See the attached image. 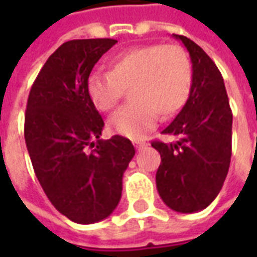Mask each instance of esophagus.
Returning a JSON list of instances; mask_svg holds the SVG:
<instances>
[{"label": "esophagus", "mask_w": 257, "mask_h": 257, "mask_svg": "<svg viewBox=\"0 0 257 257\" xmlns=\"http://www.w3.org/2000/svg\"><path fill=\"white\" fill-rule=\"evenodd\" d=\"M134 145L138 150H140V149H145L147 143H146L145 140H134Z\"/></svg>", "instance_id": "1"}]
</instances>
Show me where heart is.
<instances>
[{"label":"heart","mask_w":257,"mask_h":257,"mask_svg":"<svg viewBox=\"0 0 257 257\" xmlns=\"http://www.w3.org/2000/svg\"><path fill=\"white\" fill-rule=\"evenodd\" d=\"M108 73H93L88 95L100 111L112 110L129 88L131 103L108 119L114 134L140 138L154 128L158 114L171 118L189 99L193 67L189 55L179 45L151 44L119 53L110 60Z\"/></svg>","instance_id":"obj_1"}]
</instances>
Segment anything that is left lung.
Wrapping results in <instances>:
<instances>
[{"mask_svg": "<svg viewBox=\"0 0 257 257\" xmlns=\"http://www.w3.org/2000/svg\"><path fill=\"white\" fill-rule=\"evenodd\" d=\"M187 48L193 63L189 99L162 134L178 138L176 143L154 140L161 154L157 190L171 209L194 213L217 197L231 160L232 112L226 86L213 60L194 41L173 34Z\"/></svg>", "mask_w": 257, "mask_h": 257, "instance_id": "obj_1", "label": "left lung"}]
</instances>
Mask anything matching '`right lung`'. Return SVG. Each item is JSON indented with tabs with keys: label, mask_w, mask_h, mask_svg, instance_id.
<instances>
[{
	"label": "right lung",
	"mask_w": 257,
	"mask_h": 257,
	"mask_svg": "<svg viewBox=\"0 0 257 257\" xmlns=\"http://www.w3.org/2000/svg\"><path fill=\"white\" fill-rule=\"evenodd\" d=\"M115 44L111 38L62 44L37 75L26 107L25 139L37 179L53 206L79 224L111 215L135 156L123 136L100 139L104 121L88 95L92 68Z\"/></svg>",
	"instance_id": "obj_1"
}]
</instances>
